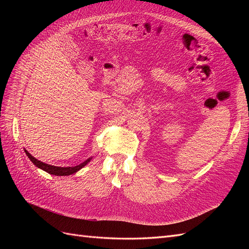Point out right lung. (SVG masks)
I'll list each match as a JSON object with an SVG mask.
<instances>
[{"label":"right lung","instance_id":"add662e5","mask_svg":"<svg viewBox=\"0 0 249 249\" xmlns=\"http://www.w3.org/2000/svg\"><path fill=\"white\" fill-rule=\"evenodd\" d=\"M25 153L26 155L28 156V158L30 160L32 161V163L35 165L36 167H38L42 170H44L46 172L50 173V175H53V176H71L72 175V173H76L77 171H79L81 168H83L85 166L86 164H88L90 162V160H91V158H89V159H87L86 161H84L83 163L77 165V166H72V167H60V166H54V165H50V164H47V163H43L39 160H37L36 158H34L31 154H30L28 150L25 149Z\"/></svg>","mask_w":249,"mask_h":249}]
</instances>
